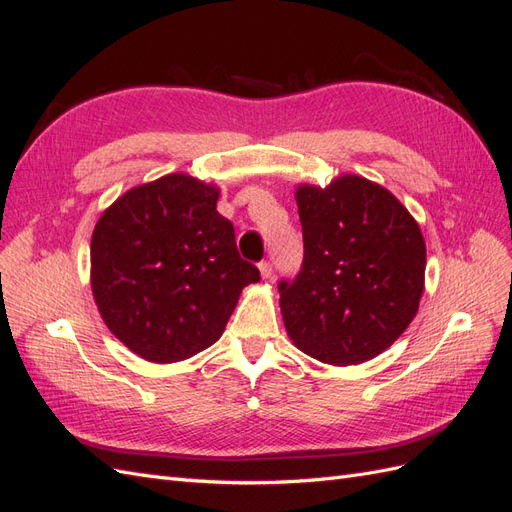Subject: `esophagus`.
<instances>
[{
  "instance_id": "obj_1",
  "label": "esophagus",
  "mask_w": 512,
  "mask_h": 512,
  "mask_svg": "<svg viewBox=\"0 0 512 512\" xmlns=\"http://www.w3.org/2000/svg\"><path fill=\"white\" fill-rule=\"evenodd\" d=\"M258 269H260V277H262V280H269V277L273 275V267H271V262H260Z\"/></svg>"
}]
</instances>
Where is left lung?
Wrapping results in <instances>:
<instances>
[{
	"label": "left lung",
	"mask_w": 512,
	"mask_h": 512,
	"mask_svg": "<svg viewBox=\"0 0 512 512\" xmlns=\"http://www.w3.org/2000/svg\"><path fill=\"white\" fill-rule=\"evenodd\" d=\"M303 265L280 307L299 350L329 365L374 359L408 329L425 284L416 220L382 185L356 175L299 185Z\"/></svg>",
	"instance_id": "8db88e82"
}]
</instances>
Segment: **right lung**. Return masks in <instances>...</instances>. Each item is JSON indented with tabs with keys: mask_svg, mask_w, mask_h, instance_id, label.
Wrapping results in <instances>:
<instances>
[{
	"mask_svg": "<svg viewBox=\"0 0 512 512\" xmlns=\"http://www.w3.org/2000/svg\"><path fill=\"white\" fill-rule=\"evenodd\" d=\"M220 190L173 173L132 188L91 235V290L106 327L151 363L218 342L260 271L239 256Z\"/></svg>",
	"mask_w": 512,
	"mask_h": 512,
	"instance_id": "right-lung-1",
	"label": "right lung"
}]
</instances>
